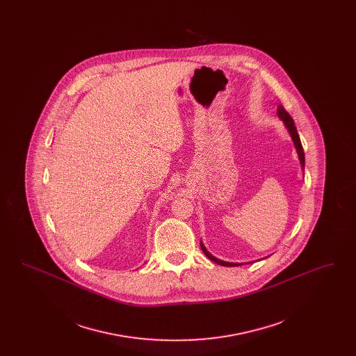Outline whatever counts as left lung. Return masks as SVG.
Masks as SVG:
<instances>
[{
    "instance_id": "1",
    "label": "left lung",
    "mask_w": 356,
    "mask_h": 356,
    "mask_svg": "<svg viewBox=\"0 0 356 356\" xmlns=\"http://www.w3.org/2000/svg\"><path fill=\"white\" fill-rule=\"evenodd\" d=\"M277 116L284 121V125L287 127L288 132H289V135L292 137V141H293V144H295V148H296V152H298V156H299L302 168L305 170V151H303V147H302V143H300V138H299V135H298V131H296V127H295L293 120L289 116V113H288L287 111L283 108V105H279V106H277ZM200 247H202V251H203L205 256H207L209 260H212V261H215V263H218V264H220V266H225V267H236V266H241V263H229V261H222L220 259H216L215 256H212V254L207 251V248L204 247L203 243H200Z\"/></svg>"
}]
</instances>
